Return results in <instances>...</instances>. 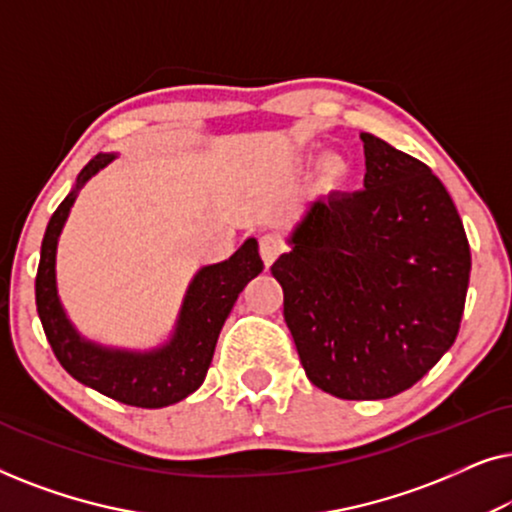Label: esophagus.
Segmentation results:
<instances>
[{"label":"esophagus","mask_w":512,"mask_h":512,"mask_svg":"<svg viewBox=\"0 0 512 512\" xmlns=\"http://www.w3.org/2000/svg\"><path fill=\"white\" fill-rule=\"evenodd\" d=\"M258 251H261L263 263L270 268V265L277 261V256L284 251V244L279 242L275 235H261L258 237Z\"/></svg>","instance_id":"obj_1"}]
</instances>
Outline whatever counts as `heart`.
<instances>
[{
    "instance_id": "b5f03b06",
    "label": "heart",
    "mask_w": 512,
    "mask_h": 512,
    "mask_svg": "<svg viewBox=\"0 0 512 512\" xmlns=\"http://www.w3.org/2000/svg\"><path fill=\"white\" fill-rule=\"evenodd\" d=\"M319 179L326 191H340V188H345L349 184V179H352V165H349V160L342 158L340 153H328V156L321 158Z\"/></svg>"
}]
</instances>
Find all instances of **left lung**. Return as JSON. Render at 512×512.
<instances>
[{
  "label": "left lung",
  "mask_w": 512,
  "mask_h": 512,
  "mask_svg": "<svg viewBox=\"0 0 512 512\" xmlns=\"http://www.w3.org/2000/svg\"><path fill=\"white\" fill-rule=\"evenodd\" d=\"M363 191L314 200L272 265L314 387L345 401L410 389L459 333L471 247L443 181L363 132Z\"/></svg>",
  "instance_id": "left-lung-1"
}]
</instances>
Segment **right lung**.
I'll use <instances>...</instances> for the list:
<instances>
[{
  "label": "right lung",
  "mask_w": 512,
  "mask_h": 512,
  "mask_svg": "<svg viewBox=\"0 0 512 512\" xmlns=\"http://www.w3.org/2000/svg\"><path fill=\"white\" fill-rule=\"evenodd\" d=\"M111 160L114 156L109 153H97L81 170L74 191L60 202L48 221L34 284L37 312L55 359L74 380L118 403L135 408H165L193 394L205 382L221 328L244 286L261 275L263 261L258 256V242L249 237L228 261L202 268L188 286L177 331L165 347L137 354L86 342L69 324L58 300L55 247L76 200V191Z\"/></svg>",
  "instance_id": "add662e5"
}]
</instances>
